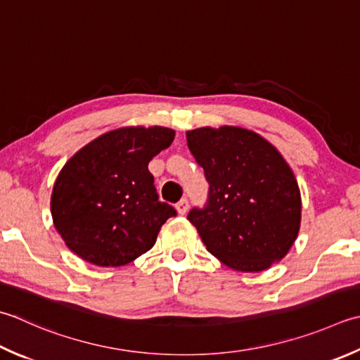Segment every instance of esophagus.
<instances>
[{
	"label": "esophagus",
	"instance_id": "34e87169",
	"mask_svg": "<svg viewBox=\"0 0 360 360\" xmlns=\"http://www.w3.org/2000/svg\"><path fill=\"white\" fill-rule=\"evenodd\" d=\"M176 210H178V214L184 215L187 210H188V201L186 198L181 200L178 204H176Z\"/></svg>",
	"mask_w": 360,
	"mask_h": 360
}]
</instances>
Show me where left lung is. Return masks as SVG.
Returning a JSON list of instances; mask_svg holds the SVG:
<instances>
[{
	"label": "left lung",
	"mask_w": 360,
	"mask_h": 360,
	"mask_svg": "<svg viewBox=\"0 0 360 360\" xmlns=\"http://www.w3.org/2000/svg\"><path fill=\"white\" fill-rule=\"evenodd\" d=\"M187 145L209 182L207 206L187 215L207 251L237 271L279 262L301 224L300 187L283 154L238 126L187 131Z\"/></svg>",
	"instance_id": "obj_1"
}]
</instances>
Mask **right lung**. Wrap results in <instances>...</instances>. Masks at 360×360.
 <instances>
[{"label":"right lung","instance_id":"right-lung-1","mask_svg":"<svg viewBox=\"0 0 360 360\" xmlns=\"http://www.w3.org/2000/svg\"><path fill=\"white\" fill-rule=\"evenodd\" d=\"M164 126H124L82 146L62 167L51 193L56 231L76 256L122 266L151 250L176 210L158 201L150 160L172 145Z\"/></svg>","mask_w":360,"mask_h":360}]
</instances>
